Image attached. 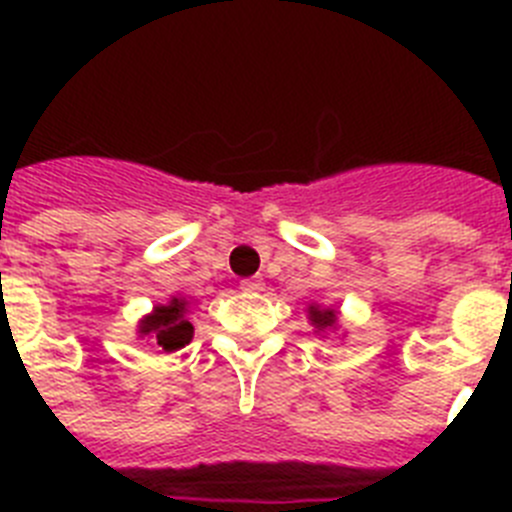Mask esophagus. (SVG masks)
Here are the masks:
<instances>
[{
  "instance_id": "34e87169",
  "label": "esophagus",
  "mask_w": 512,
  "mask_h": 512,
  "mask_svg": "<svg viewBox=\"0 0 512 512\" xmlns=\"http://www.w3.org/2000/svg\"><path fill=\"white\" fill-rule=\"evenodd\" d=\"M243 289H248V292H259L261 287H264V282H261L259 277H253V279H243V284H241Z\"/></svg>"
}]
</instances>
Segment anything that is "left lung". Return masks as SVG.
Wrapping results in <instances>:
<instances>
[{
    "instance_id": "8db88e82",
    "label": "left lung",
    "mask_w": 512,
    "mask_h": 512,
    "mask_svg": "<svg viewBox=\"0 0 512 512\" xmlns=\"http://www.w3.org/2000/svg\"><path fill=\"white\" fill-rule=\"evenodd\" d=\"M307 320H310V325L320 336V333H328V330L338 328V310L323 307L318 305V302H310V305H307Z\"/></svg>"
}]
</instances>
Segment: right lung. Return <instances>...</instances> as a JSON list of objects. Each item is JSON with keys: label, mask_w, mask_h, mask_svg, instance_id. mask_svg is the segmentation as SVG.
Returning a JSON list of instances; mask_svg holds the SVG:
<instances>
[{"label": "right lung", "mask_w": 512, "mask_h": 512, "mask_svg": "<svg viewBox=\"0 0 512 512\" xmlns=\"http://www.w3.org/2000/svg\"><path fill=\"white\" fill-rule=\"evenodd\" d=\"M189 310H192V300L174 295L166 305H156L138 320V338L153 343L158 354H174L187 346L194 336Z\"/></svg>", "instance_id": "1"}]
</instances>
